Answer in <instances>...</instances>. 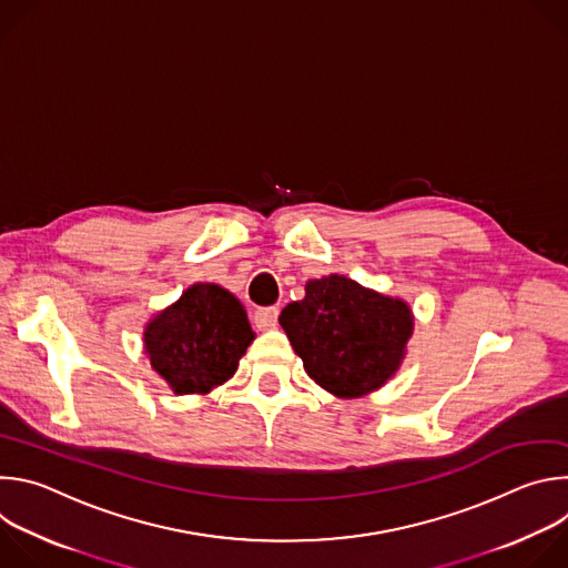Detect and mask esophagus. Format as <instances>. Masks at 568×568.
Listing matches in <instances>:
<instances>
[{
  "label": "esophagus",
  "mask_w": 568,
  "mask_h": 568,
  "mask_svg": "<svg viewBox=\"0 0 568 568\" xmlns=\"http://www.w3.org/2000/svg\"><path fill=\"white\" fill-rule=\"evenodd\" d=\"M276 321H278V307H274V305L272 307H258L254 312V323H256V328H261V331L274 328Z\"/></svg>",
  "instance_id": "obj_1"
}]
</instances>
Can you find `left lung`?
<instances>
[{
  "instance_id": "8db88e82",
  "label": "left lung",
  "mask_w": 568,
  "mask_h": 568,
  "mask_svg": "<svg viewBox=\"0 0 568 568\" xmlns=\"http://www.w3.org/2000/svg\"><path fill=\"white\" fill-rule=\"evenodd\" d=\"M281 326L305 373L337 397L384 386L407 355L412 307L402 298L331 274L305 283V298L283 307Z\"/></svg>"
}]
</instances>
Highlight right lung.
Masks as SVG:
<instances>
[{
    "mask_svg": "<svg viewBox=\"0 0 568 568\" xmlns=\"http://www.w3.org/2000/svg\"><path fill=\"white\" fill-rule=\"evenodd\" d=\"M254 337L245 307L215 283L191 285L143 331L150 366L178 395H204L233 377Z\"/></svg>",
    "mask_w": 568,
    "mask_h": 568,
    "instance_id": "add662e5",
    "label": "right lung"
}]
</instances>
